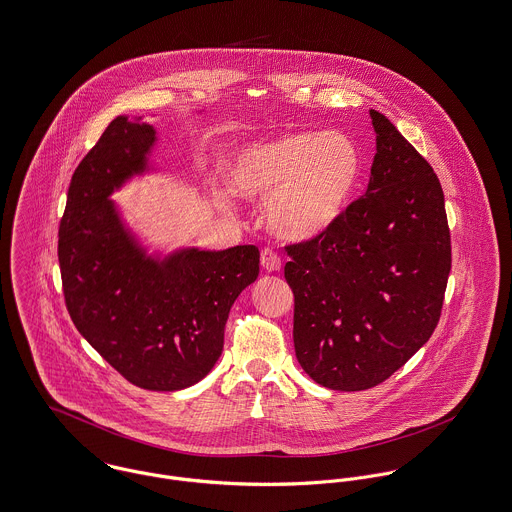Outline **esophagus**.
<instances>
[{
	"instance_id": "esophagus-1",
	"label": "esophagus",
	"mask_w": 512,
	"mask_h": 512,
	"mask_svg": "<svg viewBox=\"0 0 512 512\" xmlns=\"http://www.w3.org/2000/svg\"><path fill=\"white\" fill-rule=\"evenodd\" d=\"M261 265H263V269L267 271V273H275L280 269V257L276 255L273 249H263V253H261Z\"/></svg>"
}]
</instances>
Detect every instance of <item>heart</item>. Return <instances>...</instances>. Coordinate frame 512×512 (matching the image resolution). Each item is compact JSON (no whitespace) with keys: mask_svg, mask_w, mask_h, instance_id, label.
Here are the masks:
<instances>
[{"mask_svg":"<svg viewBox=\"0 0 512 512\" xmlns=\"http://www.w3.org/2000/svg\"><path fill=\"white\" fill-rule=\"evenodd\" d=\"M362 175L353 138L294 130L237 150L228 179L239 197L265 201V220L286 241L327 234L347 212Z\"/></svg>","mask_w":512,"mask_h":512,"instance_id":"1","label":"heart"}]
</instances>
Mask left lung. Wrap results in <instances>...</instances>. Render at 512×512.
<instances>
[{"mask_svg":"<svg viewBox=\"0 0 512 512\" xmlns=\"http://www.w3.org/2000/svg\"><path fill=\"white\" fill-rule=\"evenodd\" d=\"M364 197L323 236L286 247L294 349L323 388L388 380L433 335L450 275V230L433 167L378 111Z\"/></svg>","mask_w":512,"mask_h":512,"instance_id":"left-lung-1","label":"left lung"}]
</instances>
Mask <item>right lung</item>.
<instances>
[{"label": "right lung", "mask_w": 512, "mask_h": 512, "mask_svg": "<svg viewBox=\"0 0 512 512\" xmlns=\"http://www.w3.org/2000/svg\"><path fill=\"white\" fill-rule=\"evenodd\" d=\"M202 113V111H200ZM154 124L115 118L79 163L60 222L64 298L83 339L138 388L200 382L224 349L237 296L259 276V249H152L113 195L158 173Z\"/></svg>", "instance_id": "1"}]
</instances>
